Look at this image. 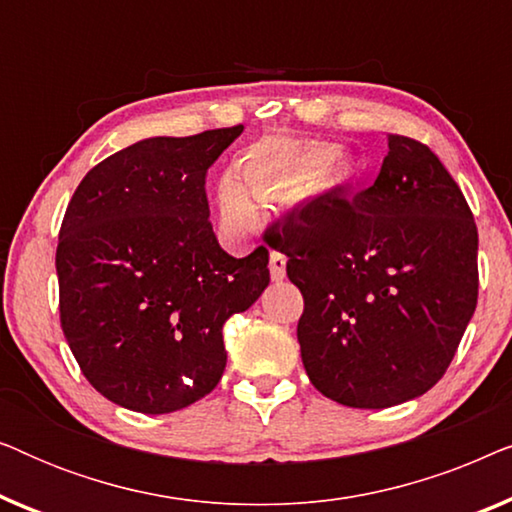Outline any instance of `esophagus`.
I'll return each instance as SVG.
<instances>
[{"label":"esophagus","mask_w":512,"mask_h":512,"mask_svg":"<svg viewBox=\"0 0 512 512\" xmlns=\"http://www.w3.org/2000/svg\"><path fill=\"white\" fill-rule=\"evenodd\" d=\"M270 277L272 282H282L286 277V258L282 254H277V251L270 254Z\"/></svg>","instance_id":"1"}]
</instances>
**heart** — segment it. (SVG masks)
Returning <instances> with one entry per match:
<instances>
[{
    "mask_svg": "<svg viewBox=\"0 0 512 512\" xmlns=\"http://www.w3.org/2000/svg\"><path fill=\"white\" fill-rule=\"evenodd\" d=\"M328 158L326 149H291V146H254L244 153L235 177L219 184V212L230 230H249L256 221V198L303 188L314 179L317 191L338 188L352 177V165L342 158Z\"/></svg>",
    "mask_w": 512,
    "mask_h": 512,
    "instance_id": "b5f03b06",
    "label": "heart"
}]
</instances>
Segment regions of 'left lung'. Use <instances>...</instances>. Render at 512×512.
Here are the masks:
<instances>
[{"label": "left lung", "mask_w": 512, "mask_h": 512, "mask_svg": "<svg viewBox=\"0 0 512 512\" xmlns=\"http://www.w3.org/2000/svg\"><path fill=\"white\" fill-rule=\"evenodd\" d=\"M387 144L373 186L328 193L268 235L305 298L307 377L361 410L426 394L478 303V228L464 193L429 146L401 135Z\"/></svg>", "instance_id": "8db88e82"}]
</instances>
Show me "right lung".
Listing matches in <instances>:
<instances>
[{"label": "right lung", "mask_w": 512, "mask_h": 512, "mask_svg": "<svg viewBox=\"0 0 512 512\" xmlns=\"http://www.w3.org/2000/svg\"><path fill=\"white\" fill-rule=\"evenodd\" d=\"M244 125L149 137L95 165L72 195L55 270L60 321L86 380L111 403L167 415L226 368L223 324L270 284L268 249H221L205 193Z\"/></svg>", "instance_id": "1"}]
</instances>
